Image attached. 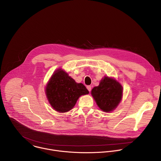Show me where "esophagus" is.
<instances>
[{"instance_id":"1","label":"esophagus","mask_w":161,"mask_h":161,"mask_svg":"<svg viewBox=\"0 0 161 161\" xmlns=\"http://www.w3.org/2000/svg\"><path fill=\"white\" fill-rule=\"evenodd\" d=\"M86 88L88 89V90L90 92V91H91V89H92V87H91V86H86Z\"/></svg>"}]
</instances>
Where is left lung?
I'll list each match as a JSON object with an SVG mask.
<instances>
[{"label":"left lung","mask_w":161,"mask_h":161,"mask_svg":"<svg viewBox=\"0 0 161 161\" xmlns=\"http://www.w3.org/2000/svg\"><path fill=\"white\" fill-rule=\"evenodd\" d=\"M123 92L122 85L116 79L104 76L99 85L92 90L91 94L102 111L110 113L117 108L121 101Z\"/></svg>","instance_id":"obj_1"}]
</instances>
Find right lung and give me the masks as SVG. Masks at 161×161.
Instances as JSON below:
<instances>
[{
    "label": "right lung",
    "instance_id": "right-lung-1",
    "mask_svg": "<svg viewBox=\"0 0 161 161\" xmlns=\"http://www.w3.org/2000/svg\"><path fill=\"white\" fill-rule=\"evenodd\" d=\"M45 92L52 108L61 113L71 110L80 96L89 93L83 84L77 83L62 69L52 74Z\"/></svg>",
    "mask_w": 161,
    "mask_h": 161
}]
</instances>
